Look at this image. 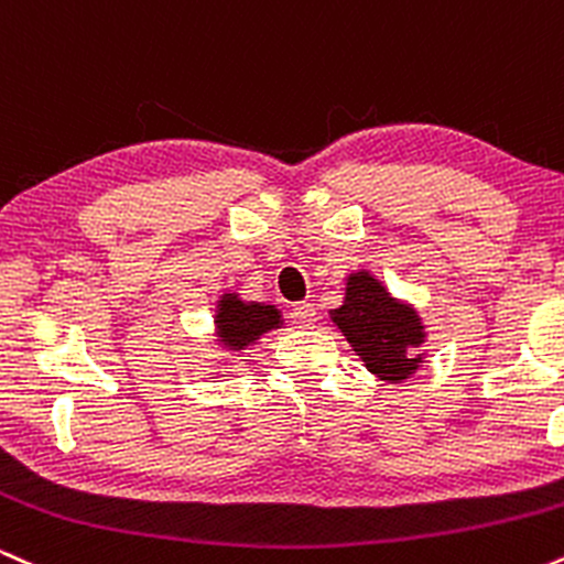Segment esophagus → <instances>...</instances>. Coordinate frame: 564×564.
Segmentation results:
<instances>
[{
	"mask_svg": "<svg viewBox=\"0 0 564 564\" xmlns=\"http://www.w3.org/2000/svg\"><path fill=\"white\" fill-rule=\"evenodd\" d=\"M291 318H294L296 326L313 328L315 326V304H310V302L294 304V307H291Z\"/></svg>",
	"mask_w": 564,
	"mask_h": 564,
	"instance_id": "esophagus-1",
	"label": "esophagus"
}]
</instances>
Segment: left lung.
<instances>
[{"instance_id": "1", "label": "left lung", "mask_w": 564, "mask_h": 564, "mask_svg": "<svg viewBox=\"0 0 564 564\" xmlns=\"http://www.w3.org/2000/svg\"><path fill=\"white\" fill-rule=\"evenodd\" d=\"M328 318L373 377L403 384L426 364V326L411 302L398 300L371 270L345 278V300Z\"/></svg>"}]
</instances>
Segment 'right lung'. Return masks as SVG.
Wrapping results in <instances>:
<instances>
[{"label":"right lung","instance_id":"obj_1","mask_svg":"<svg viewBox=\"0 0 564 564\" xmlns=\"http://www.w3.org/2000/svg\"><path fill=\"white\" fill-rule=\"evenodd\" d=\"M283 328V313L270 302L243 300L236 289H225L215 307V345L228 368L232 358H243L264 334Z\"/></svg>","mask_w":564,"mask_h":564}]
</instances>
